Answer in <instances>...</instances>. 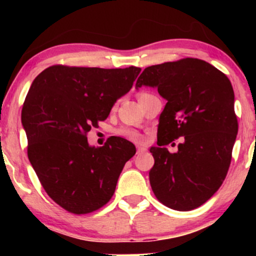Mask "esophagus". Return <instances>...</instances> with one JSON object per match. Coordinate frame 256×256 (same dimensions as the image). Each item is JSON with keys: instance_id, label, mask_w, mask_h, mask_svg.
I'll use <instances>...</instances> for the list:
<instances>
[{"instance_id": "esophagus-1", "label": "esophagus", "mask_w": 256, "mask_h": 256, "mask_svg": "<svg viewBox=\"0 0 256 256\" xmlns=\"http://www.w3.org/2000/svg\"><path fill=\"white\" fill-rule=\"evenodd\" d=\"M146 152V148H144V146H137V154L138 155L143 154V152Z\"/></svg>"}]
</instances>
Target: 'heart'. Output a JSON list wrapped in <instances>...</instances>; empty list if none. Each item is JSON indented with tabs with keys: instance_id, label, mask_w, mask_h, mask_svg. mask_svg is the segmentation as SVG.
<instances>
[{
	"instance_id": "heart-1",
	"label": "heart",
	"mask_w": 256,
	"mask_h": 256,
	"mask_svg": "<svg viewBox=\"0 0 256 256\" xmlns=\"http://www.w3.org/2000/svg\"><path fill=\"white\" fill-rule=\"evenodd\" d=\"M143 94H146V92L140 94V96L143 95ZM116 134H119V136L126 138V140H134V142H140V140H143L142 134H140V132L136 131V130H134V128H119V130L116 131Z\"/></svg>"
}]
</instances>
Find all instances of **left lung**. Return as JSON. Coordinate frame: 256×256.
I'll return each instance as SVG.
<instances>
[{
  "label": "left lung",
  "mask_w": 256,
  "mask_h": 256,
  "mask_svg": "<svg viewBox=\"0 0 256 256\" xmlns=\"http://www.w3.org/2000/svg\"><path fill=\"white\" fill-rule=\"evenodd\" d=\"M143 85L158 88L167 101L158 146L150 148L152 192L166 207L195 210L222 186L231 164L238 132L231 82L210 64L186 58L146 67L136 88ZM179 136L178 152L170 153L166 146Z\"/></svg>",
  "instance_id": "1"
}]
</instances>
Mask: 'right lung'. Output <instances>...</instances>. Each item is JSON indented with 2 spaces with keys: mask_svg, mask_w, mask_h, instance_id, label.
Listing matches in <instances>:
<instances>
[{
  "mask_svg": "<svg viewBox=\"0 0 256 256\" xmlns=\"http://www.w3.org/2000/svg\"><path fill=\"white\" fill-rule=\"evenodd\" d=\"M140 72L134 66L54 64L32 82L22 110L28 156L49 198L67 212L88 214L104 207L126 161L136 154L134 146L122 137L95 148L86 134L107 119Z\"/></svg>",
  "mask_w": 256,
  "mask_h": 256,
  "instance_id": "right-lung-1",
  "label": "right lung"
}]
</instances>
